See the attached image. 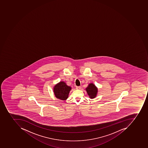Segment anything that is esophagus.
<instances>
[{"label":"esophagus","mask_w":148,"mask_h":148,"mask_svg":"<svg viewBox=\"0 0 148 148\" xmlns=\"http://www.w3.org/2000/svg\"><path fill=\"white\" fill-rule=\"evenodd\" d=\"M76 89L78 90H80L82 89V87L81 86H76Z\"/></svg>","instance_id":"1"}]
</instances>
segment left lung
Instances as JSON below:
<instances>
[{
    "mask_svg": "<svg viewBox=\"0 0 148 148\" xmlns=\"http://www.w3.org/2000/svg\"><path fill=\"white\" fill-rule=\"evenodd\" d=\"M87 93L91 99L95 98L97 95L98 89L93 83H90L88 87L86 88Z\"/></svg>",
    "mask_w": 148,
    "mask_h": 148,
    "instance_id": "left-lung-1",
    "label": "left lung"
}]
</instances>
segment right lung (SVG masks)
I'll use <instances>...</instances> for the list:
<instances>
[{"label":"right lung","instance_id":"add662e5","mask_svg":"<svg viewBox=\"0 0 148 148\" xmlns=\"http://www.w3.org/2000/svg\"><path fill=\"white\" fill-rule=\"evenodd\" d=\"M71 89V86H68L64 82L62 81L54 86L53 91L56 98L65 100L68 98L69 92Z\"/></svg>","mask_w":148,"mask_h":148}]
</instances>
